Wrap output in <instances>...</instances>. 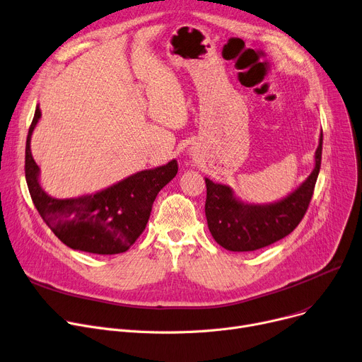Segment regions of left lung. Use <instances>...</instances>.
Here are the masks:
<instances>
[{
	"instance_id": "left-lung-1",
	"label": "left lung",
	"mask_w": 362,
	"mask_h": 362,
	"mask_svg": "<svg viewBox=\"0 0 362 362\" xmlns=\"http://www.w3.org/2000/svg\"><path fill=\"white\" fill-rule=\"evenodd\" d=\"M323 133L314 155V169L300 187L284 199L254 204L238 199L225 184L204 178L206 219L215 241L229 251H254L285 238L298 226L308 209L322 165Z\"/></svg>"
}]
</instances>
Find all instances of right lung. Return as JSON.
<instances>
[{
  "label": "right lung",
  "instance_id": "obj_1",
  "mask_svg": "<svg viewBox=\"0 0 362 362\" xmlns=\"http://www.w3.org/2000/svg\"><path fill=\"white\" fill-rule=\"evenodd\" d=\"M42 117L39 105L26 140L25 173L39 215L61 243L84 252L111 256L129 250L141 235L159 191L178 173L175 159L144 169L93 194L57 199L42 188L30 140Z\"/></svg>",
  "mask_w": 362,
  "mask_h": 362
}]
</instances>
